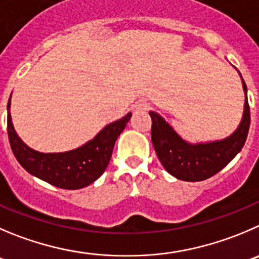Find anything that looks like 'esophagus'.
<instances>
[{"label":"esophagus","instance_id":"34e87169","mask_svg":"<svg viewBox=\"0 0 259 259\" xmlns=\"http://www.w3.org/2000/svg\"><path fill=\"white\" fill-rule=\"evenodd\" d=\"M150 108V104L146 102V100H141L137 104H135L134 109L135 110H147Z\"/></svg>","mask_w":259,"mask_h":259}]
</instances>
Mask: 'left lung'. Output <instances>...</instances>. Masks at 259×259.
Returning a JSON list of instances; mask_svg holds the SVG:
<instances>
[{"mask_svg":"<svg viewBox=\"0 0 259 259\" xmlns=\"http://www.w3.org/2000/svg\"><path fill=\"white\" fill-rule=\"evenodd\" d=\"M242 76V75H240ZM245 102L242 122L236 131L220 141L189 144L184 141L168 122L157 113L150 112L151 141L165 170L186 182H201L224 169L243 149L250 124L247 85L242 78Z\"/></svg>","mask_w":259,"mask_h":259,"instance_id":"1","label":"left lung"}]
</instances>
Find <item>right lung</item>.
Wrapping results in <instances>:
<instances>
[{
  "mask_svg": "<svg viewBox=\"0 0 259 259\" xmlns=\"http://www.w3.org/2000/svg\"><path fill=\"white\" fill-rule=\"evenodd\" d=\"M11 99V97H10ZM128 113L109 123L93 140L81 147L58 154H43L26 146L15 132L7 104V134L15 157L26 171L62 189H80L97 181L107 169L113 147L131 118Z\"/></svg>",
  "mask_w": 259,
  "mask_h": 259,
  "instance_id": "obj_1",
  "label": "right lung"
}]
</instances>
